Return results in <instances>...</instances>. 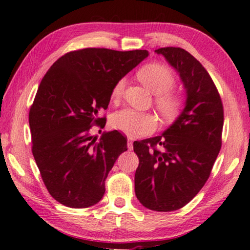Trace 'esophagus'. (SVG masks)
Segmentation results:
<instances>
[{
    "mask_svg": "<svg viewBox=\"0 0 250 250\" xmlns=\"http://www.w3.org/2000/svg\"><path fill=\"white\" fill-rule=\"evenodd\" d=\"M127 147H128V150H133V140L131 139V137H128L127 139Z\"/></svg>",
    "mask_w": 250,
    "mask_h": 250,
    "instance_id": "esophagus-1",
    "label": "esophagus"
}]
</instances>
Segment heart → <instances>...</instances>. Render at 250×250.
Instances as JSON below:
<instances>
[{
    "mask_svg": "<svg viewBox=\"0 0 250 250\" xmlns=\"http://www.w3.org/2000/svg\"><path fill=\"white\" fill-rule=\"evenodd\" d=\"M137 77L147 89L155 95V106L165 118L175 117L182 107V99L170 91L175 85V78L168 67L159 64H149L140 68ZM125 79L115 84L111 97L121 98L125 89ZM111 126L132 137L147 135L157 128V118L150 113H143L132 108H123L116 111L110 119Z\"/></svg>",
    "mask_w": 250,
    "mask_h": 250,
    "instance_id": "heart-1",
    "label": "heart"
}]
</instances>
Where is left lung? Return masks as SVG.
I'll return each mask as SVG.
<instances>
[{
	"label": "left lung",
	"instance_id": "left-lung-1",
	"mask_svg": "<svg viewBox=\"0 0 250 250\" xmlns=\"http://www.w3.org/2000/svg\"><path fill=\"white\" fill-rule=\"evenodd\" d=\"M177 71L186 92L185 107L159 136L135 141L139 157L135 195L146 208L170 212L196 196L221 149L223 106L203 65L179 47L155 49Z\"/></svg>",
	"mask_w": 250,
	"mask_h": 250
}]
</instances>
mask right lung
Wrapping results in <instances>:
<instances>
[{
    "label": "right lung",
    "instance_id": "obj_1",
    "mask_svg": "<svg viewBox=\"0 0 250 250\" xmlns=\"http://www.w3.org/2000/svg\"><path fill=\"white\" fill-rule=\"evenodd\" d=\"M149 56L147 50L84 48L65 54L54 63L39 84L29 111L32 154L47 190L67 208H84L98 203L104 180L127 140L118 131L91 136L100 128L116 83Z\"/></svg>",
    "mask_w": 250,
    "mask_h": 250
}]
</instances>
